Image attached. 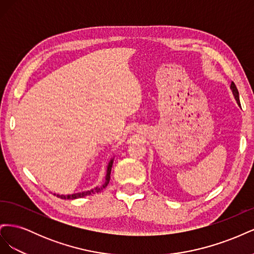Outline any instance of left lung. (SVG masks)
<instances>
[{
  "label": "left lung",
  "mask_w": 254,
  "mask_h": 254,
  "mask_svg": "<svg viewBox=\"0 0 254 254\" xmlns=\"http://www.w3.org/2000/svg\"><path fill=\"white\" fill-rule=\"evenodd\" d=\"M231 90H232V92H233V95H234V97H235V99H236L237 104L241 105V104H240V95H238V90H237V88H236V86H235V83H234L233 81H232V83H231Z\"/></svg>",
  "instance_id": "1"
}]
</instances>
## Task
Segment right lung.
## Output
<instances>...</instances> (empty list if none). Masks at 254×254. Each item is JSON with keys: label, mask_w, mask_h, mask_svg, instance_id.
<instances>
[{"label": "right lung", "mask_w": 254, "mask_h": 254, "mask_svg": "<svg viewBox=\"0 0 254 254\" xmlns=\"http://www.w3.org/2000/svg\"><path fill=\"white\" fill-rule=\"evenodd\" d=\"M112 164H113V159L110 160V162L108 164V167H107V175H106V178H105V182L102 184L101 187L95 188L93 190H90L87 191H81V193H76V194H72V195H56L57 197L61 198V199H76V198H81L84 196H89L91 194H95L98 193V191H101L102 190H104L107 186H108V183L110 181V174H111V168H112Z\"/></svg>", "instance_id": "1"}]
</instances>
